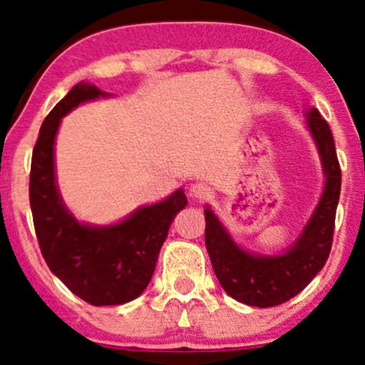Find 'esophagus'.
<instances>
[{
	"instance_id": "1",
	"label": "esophagus",
	"mask_w": 365,
	"mask_h": 365,
	"mask_svg": "<svg viewBox=\"0 0 365 365\" xmlns=\"http://www.w3.org/2000/svg\"><path fill=\"white\" fill-rule=\"evenodd\" d=\"M190 195L195 197L197 200H204V199H207L209 195H211V188H209L206 183L197 182L190 187Z\"/></svg>"
}]
</instances>
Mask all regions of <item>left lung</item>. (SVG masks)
I'll return each instance as SVG.
<instances>
[{
	"mask_svg": "<svg viewBox=\"0 0 365 365\" xmlns=\"http://www.w3.org/2000/svg\"><path fill=\"white\" fill-rule=\"evenodd\" d=\"M307 127L319 150L326 183L321 200L304 232L279 255H261L242 250L220 223L211 207L206 215V247L217 282L238 302L254 307L279 305L312 282L329 257L334 233L341 170L331 128L319 111L311 108Z\"/></svg>",
	"mask_w": 365,
	"mask_h": 365,
	"instance_id": "8db88e82",
	"label": "left lung"
}]
</instances>
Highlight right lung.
<instances>
[{
  "label": "right lung",
  "mask_w": 365,
  "mask_h": 365,
  "mask_svg": "<svg viewBox=\"0 0 365 365\" xmlns=\"http://www.w3.org/2000/svg\"><path fill=\"white\" fill-rule=\"evenodd\" d=\"M106 92L78 82L46 116L32 153L31 199L37 242L49 269L91 305H120L145 290L171 221L187 206L183 188L153 206L139 207L121 223H78L63 204L54 177V139L60 121L81 103Z\"/></svg>",
  "instance_id": "obj_1"
}]
</instances>
